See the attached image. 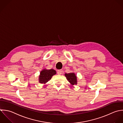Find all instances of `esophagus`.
I'll return each mask as SVG.
<instances>
[{
	"label": "esophagus",
	"mask_w": 123,
	"mask_h": 123,
	"mask_svg": "<svg viewBox=\"0 0 123 123\" xmlns=\"http://www.w3.org/2000/svg\"><path fill=\"white\" fill-rule=\"evenodd\" d=\"M62 71L61 70H58L57 71V74L58 75H61L62 74Z\"/></svg>",
	"instance_id": "34e87169"
}]
</instances>
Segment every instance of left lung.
<instances>
[{"instance_id": "8db88e82", "label": "left lung", "mask_w": 123, "mask_h": 123, "mask_svg": "<svg viewBox=\"0 0 123 123\" xmlns=\"http://www.w3.org/2000/svg\"><path fill=\"white\" fill-rule=\"evenodd\" d=\"M65 76L71 85L77 84V77L74 72L65 73Z\"/></svg>"}]
</instances>
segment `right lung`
<instances>
[{"label": "right lung", "instance_id": "1", "mask_svg": "<svg viewBox=\"0 0 123 123\" xmlns=\"http://www.w3.org/2000/svg\"><path fill=\"white\" fill-rule=\"evenodd\" d=\"M56 74V71L53 69H47L43 68L40 73L39 76V82L45 84L49 81L53 76Z\"/></svg>", "mask_w": 123, "mask_h": 123}]
</instances>
